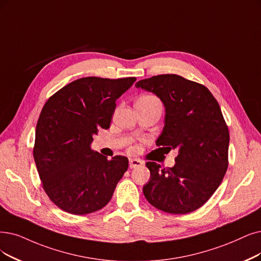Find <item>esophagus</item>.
<instances>
[{"label": "esophagus", "mask_w": 261, "mask_h": 261, "mask_svg": "<svg viewBox=\"0 0 261 261\" xmlns=\"http://www.w3.org/2000/svg\"><path fill=\"white\" fill-rule=\"evenodd\" d=\"M143 163L140 160H137V159H130L129 160V167H130V168H136V167H139Z\"/></svg>", "instance_id": "obj_1"}]
</instances>
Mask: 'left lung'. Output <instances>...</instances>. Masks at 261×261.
<instances>
[{
  "instance_id": "8db88e82",
  "label": "left lung",
  "mask_w": 261,
  "mask_h": 261,
  "mask_svg": "<svg viewBox=\"0 0 261 261\" xmlns=\"http://www.w3.org/2000/svg\"><path fill=\"white\" fill-rule=\"evenodd\" d=\"M135 87L162 100L164 128L156 145L178 152L173 167L145 164L151 174L144 197L167 213L193 212L209 200L228 168L229 132L220 105L204 86L179 75L153 76Z\"/></svg>"
}]
</instances>
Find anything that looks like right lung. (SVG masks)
Masks as SVG:
<instances>
[{"label": "right lung", "mask_w": 261, "mask_h": 261, "mask_svg": "<svg viewBox=\"0 0 261 261\" xmlns=\"http://www.w3.org/2000/svg\"><path fill=\"white\" fill-rule=\"evenodd\" d=\"M135 81V77L80 78L45 103L33 155L46 194L63 211L83 215L100 210L127 170V158L118 155L108 161L91 143L98 129L109 128L117 98Z\"/></svg>", "instance_id": "add662e5"}]
</instances>
